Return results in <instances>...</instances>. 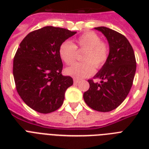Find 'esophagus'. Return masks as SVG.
<instances>
[{
	"instance_id": "1",
	"label": "esophagus",
	"mask_w": 149,
	"mask_h": 149,
	"mask_svg": "<svg viewBox=\"0 0 149 149\" xmlns=\"http://www.w3.org/2000/svg\"><path fill=\"white\" fill-rule=\"evenodd\" d=\"M73 82H74V84H78V83H79V79H73Z\"/></svg>"
}]
</instances>
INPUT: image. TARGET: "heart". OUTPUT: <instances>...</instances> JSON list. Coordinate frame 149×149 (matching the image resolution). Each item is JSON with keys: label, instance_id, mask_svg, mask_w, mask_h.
Instances as JSON below:
<instances>
[{"label": "heart", "instance_id": "b5f03b06", "mask_svg": "<svg viewBox=\"0 0 149 149\" xmlns=\"http://www.w3.org/2000/svg\"><path fill=\"white\" fill-rule=\"evenodd\" d=\"M77 49L86 50L83 56V63H75L65 70V74L75 79H83L93 74L96 68H100L107 62L109 48L101 42V38L93 31L86 32L76 39L73 45L69 41L63 42L58 48L59 57L66 65L75 62Z\"/></svg>", "mask_w": 149, "mask_h": 149}]
</instances>
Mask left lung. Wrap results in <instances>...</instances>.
Listing matches in <instances>:
<instances>
[{
    "label": "left lung",
    "instance_id": "obj_1",
    "mask_svg": "<svg viewBox=\"0 0 149 149\" xmlns=\"http://www.w3.org/2000/svg\"><path fill=\"white\" fill-rule=\"evenodd\" d=\"M94 29L102 32L109 44L107 62L94 76L100 83L89 79L90 88L84 99L91 108L108 112L117 108L127 97L136 71L134 50L125 36L107 27Z\"/></svg>",
    "mask_w": 149,
    "mask_h": 149
}]
</instances>
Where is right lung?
<instances>
[{"label":"right lung","mask_w":149,"mask_h":149,"mask_svg":"<svg viewBox=\"0 0 149 149\" xmlns=\"http://www.w3.org/2000/svg\"><path fill=\"white\" fill-rule=\"evenodd\" d=\"M76 33L46 26L30 32L20 43L14 58L13 75L17 93L34 111L49 113L63 104L65 91L73 80L62 74L58 48Z\"/></svg>","instance_id":"add662e5"}]
</instances>
